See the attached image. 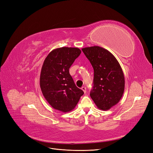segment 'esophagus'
<instances>
[{
	"instance_id": "esophagus-1",
	"label": "esophagus",
	"mask_w": 153,
	"mask_h": 153,
	"mask_svg": "<svg viewBox=\"0 0 153 153\" xmlns=\"http://www.w3.org/2000/svg\"><path fill=\"white\" fill-rule=\"evenodd\" d=\"M81 90L84 91V93H86V88L85 86H82V87L81 88Z\"/></svg>"
}]
</instances>
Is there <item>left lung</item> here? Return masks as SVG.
Listing matches in <instances>:
<instances>
[{
	"instance_id": "1",
	"label": "left lung",
	"mask_w": 153,
	"mask_h": 153,
	"mask_svg": "<svg viewBox=\"0 0 153 153\" xmlns=\"http://www.w3.org/2000/svg\"><path fill=\"white\" fill-rule=\"evenodd\" d=\"M82 51L94 70L90 97L99 109L107 111L120 102L125 90V77L117 59L100 46L84 48Z\"/></svg>"
}]
</instances>
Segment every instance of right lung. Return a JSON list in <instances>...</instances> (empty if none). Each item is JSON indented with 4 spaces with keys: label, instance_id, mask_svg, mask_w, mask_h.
<instances>
[{
    "label": "right lung",
    "instance_id": "right-lung-1",
    "mask_svg": "<svg viewBox=\"0 0 153 153\" xmlns=\"http://www.w3.org/2000/svg\"><path fill=\"white\" fill-rule=\"evenodd\" d=\"M81 53L77 48H59L51 51L44 61L40 87L45 99L56 110L71 111L84 94L69 74V68Z\"/></svg>",
    "mask_w": 153,
    "mask_h": 153
}]
</instances>
